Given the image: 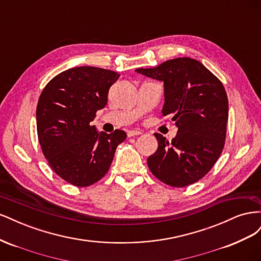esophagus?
I'll use <instances>...</instances> for the list:
<instances>
[{"label": "esophagus", "instance_id": "1", "mask_svg": "<svg viewBox=\"0 0 261 261\" xmlns=\"http://www.w3.org/2000/svg\"><path fill=\"white\" fill-rule=\"evenodd\" d=\"M141 132L140 130H135V129H132V130H128L127 132V136L128 137H134V136H138L140 135Z\"/></svg>", "mask_w": 261, "mask_h": 261}]
</instances>
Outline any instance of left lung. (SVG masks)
<instances>
[{
    "label": "left lung",
    "mask_w": 261,
    "mask_h": 261,
    "mask_svg": "<svg viewBox=\"0 0 261 261\" xmlns=\"http://www.w3.org/2000/svg\"><path fill=\"white\" fill-rule=\"evenodd\" d=\"M136 72L163 82L162 114L172 116L177 127L171 143L154 134L158 149L147 160L150 171L173 187L194 184L211 170L224 147L228 101L222 83L191 58Z\"/></svg>",
    "instance_id": "8db88e82"
}]
</instances>
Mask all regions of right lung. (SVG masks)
I'll use <instances>...</instances> for the list:
<instances>
[{"label": "right lung", "instance_id": "add662e5", "mask_svg": "<svg viewBox=\"0 0 261 261\" xmlns=\"http://www.w3.org/2000/svg\"><path fill=\"white\" fill-rule=\"evenodd\" d=\"M120 77L110 69L81 66L60 73L46 84L37 106V132L50 167L64 180L86 187L103 177L124 130L98 132L91 122L108 102Z\"/></svg>", "mask_w": 261, "mask_h": 261}]
</instances>
